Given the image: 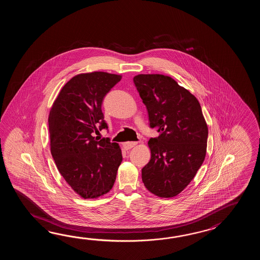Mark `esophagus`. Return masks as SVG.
I'll return each mask as SVG.
<instances>
[{"label":"esophagus","mask_w":260,"mask_h":260,"mask_svg":"<svg viewBox=\"0 0 260 260\" xmlns=\"http://www.w3.org/2000/svg\"><path fill=\"white\" fill-rule=\"evenodd\" d=\"M137 145V142H133V141H128V142H125V143H123V147H124V149H132L133 147H135Z\"/></svg>","instance_id":"1"}]
</instances>
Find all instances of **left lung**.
<instances>
[{"label": "left lung", "instance_id": "8db88e82", "mask_svg": "<svg viewBox=\"0 0 260 260\" xmlns=\"http://www.w3.org/2000/svg\"><path fill=\"white\" fill-rule=\"evenodd\" d=\"M134 83L149 113L151 157L142 181L151 193L171 198L193 179L206 153L208 128L199 101L169 76L139 74Z\"/></svg>", "mask_w": 260, "mask_h": 260}]
</instances>
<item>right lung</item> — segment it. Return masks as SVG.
I'll return each mask as SVG.
<instances>
[{
  "label": "right lung",
  "mask_w": 260,
  "mask_h": 260,
  "mask_svg": "<svg viewBox=\"0 0 260 260\" xmlns=\"http://www.w3.org/2000/svg\"><path fill=\"white\" fill-rule=\"evenodd\" d=\"M121 75L78 74L61 89L50 111V146L55 165L72 189L84 199L109 192L122 160V150L93 133L108 129L102 102Z\"/></svg>",
  "instance_id": "obj_1"
}]
</instances>
